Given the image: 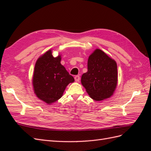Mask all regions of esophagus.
<instances>
[{"mask_svg": "<svg viewBox=\"0 0 151 151\" xmlns=\"http://www.w3.org/2000/svg\"><path fill=\"white\" fill-rule=\"evenodd\" d=\"M74 79L76 82H79L80 81V77H79V76H76L74 77Z\"/></svg>", "mask_w": 151, "mask_h": 151, "instance_id": "obj_1", "label": "esophagus"}]
</instances>
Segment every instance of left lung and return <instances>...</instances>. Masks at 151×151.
Listing matches in <instances>:
<instances>
[{"label":"left lung","instance_id":"left-lung-1","mask_svg":"<svg viewBox=\"0 0 151 151\" xmlns=\"http://www.w3.org/2000/svg\"><path fill=\"white\" fill-rule=\"evenodd\" d=\"M118 81L116 62L102 50L96 49L88 62V72L83 74L81 83L89 96L102 101L112 96Z\"/></svg>","mask_w":151,"mask_h":151}]
</instances>
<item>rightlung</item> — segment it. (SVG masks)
Wrapping results in <instances>:
<instances>
[{"mask_svg": "<svg viewBox=\"0 0 151 151\" xmlns=\"http://www.w3.org/2000/svg\"><path fill=\"white\" fill-rule=\"evenodd\" d=\"M60 60V56L53 57L51 50H48L36 62L33 77L35 93L48 104L60 99L67 86L74 81Z\"/></svg>", "mask_w": 151, "mask_h": 151, "instance_id": "obj_1", "label": "right lung"}]
</instances>
